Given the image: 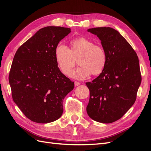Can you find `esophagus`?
<instances>
[{"instance_id": "esophagus-1", "label": "esophagus", "mask_w": 151, "mask_h": 151, "mask_svg": "<svg viewBox=\"0 0 151 151\" xmlns=\"http://www.w3.org/2000/svg\"><path fill=\"white\" fill-rule=\"evenodd\" d=\"M80 83H79V82H78V81H75L74 82V84H75V86H78L79 85H80Z\"/></svg>"}]
</instances>
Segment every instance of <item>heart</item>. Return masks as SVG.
<instances>
[{
  "label": "heart",
  "instance_id": "heart-1",
  "mask_svg": "<svg viewBox=\"0 0 151 151\" xmlns=\"http://www.w3.org/2000/svg\"><path fill=\"white\" fill-rule=\"evenodd\" d=\"M79 58L78 68L73 71L70 76L77 79H84L91 74L99 75L104 70L107 63V54L104 48L91 40L79 37L69 42V48L58 45L55 49V57L57 67L63 74L68 76L75 62L74 58Z\"/></svg>",
  "mask_w": 151,
  "mask_h": 151
}]
</instances>
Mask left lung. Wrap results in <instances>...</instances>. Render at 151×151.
<instances>
[{
    "instance_id": "1",
    "label": "left lung",
    "mask_w": 151,
    "mask_h": 151,
    "mask_svg": "<svg viewBox=\"0 0 151 151\" xmlns=\"http://www.w3.org/2000/svg\"><path fill=\"white\" fill-rule=\"evenodd\" d=\"M101 40L107 54L104 70L91 83L86 110L94 121L110 123L121 118L135 101L141 83L139 61L119 32L109 27L88 29Z\"/></svg>"
}]
</instances>
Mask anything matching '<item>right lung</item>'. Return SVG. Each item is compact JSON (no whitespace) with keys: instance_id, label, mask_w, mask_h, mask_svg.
<instances>
[{"instance_id":"1","label":"right lung","mask_w":151,"mask_h":151,"mask_svg":"<svg viewBox=\"0 0 151 151\" xmlns=\"http://www.w3.org/2000/svg\"><path fill=\"white\" fill-rule=\"evenodd\" d=\"M70 29L47 26L40 29L17 49L9 82L13 101L31 121L47 123L63 113V101L74 88L57 67L55 49Z\"/></svg>"}]
</instances>
